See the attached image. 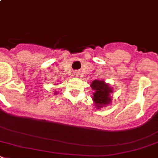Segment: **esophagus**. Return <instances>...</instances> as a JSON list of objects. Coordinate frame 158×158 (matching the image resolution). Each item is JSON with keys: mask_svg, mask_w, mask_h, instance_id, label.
<instances>
[{"mask_svg": "<svg viewBox=\"0 0 158 158\" xmlns=\"http://www.w3.org/2000/svg\"><path fill=\"white\" fill-rule=\"evenodd\" d=\"M79 73H80L79 72H76V73H75V76H77V77L79 76V75H80V74H79Z\"/></svg>", "mask_w": 158, "mask_h": 158, "instance_id": "1", "label": "esophagus"}]
</instances>
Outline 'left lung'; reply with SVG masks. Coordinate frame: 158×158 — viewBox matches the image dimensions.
I'll return each mask as SVG.
<instances>
[{
    "label": "left lung",
    "instance_id": "obj_1",
    "mask_svg": "<svg viewBox=\"0 0 158 158\" xmlns=\"http://www.w3.org/2000/svg\"><path fill=\"white\" fill-rule=\"evenodd\" d=\"M90 87L94 90L92 99L97 109H101L106 106L110 105L111 102L110 94L113 93V89L106 83L105 81L94 80L90 84Z\"/></svg>",
    "mask_w": 158,
    "mask_h": 158
}]
</instances>
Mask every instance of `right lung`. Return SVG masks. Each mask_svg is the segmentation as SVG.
Returning a JSON list of instances; mask_svg holds the SVG:
<instances>
[{"label":"right lung","instance_id":"right-lung-1","mask_svg":"<svg viewBox=\"0 0 158 158\" xmlns=\"http://www.w3.org/2000/svg\"><path fill=\"white\" fill-rule=\"evenodd\" d=\"M57 94V93H56H56H55V94Z\"/></svg>","mask_w":158,"mask_h":158}]
</instances>
